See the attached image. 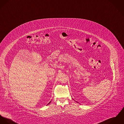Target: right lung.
Here are the masks:
<instances>
[{"label":"right lung","mask_w":124,"mask_h":124,"mask_svg":"<svg viewBox=\"0 0 124 124\" xmlns=\"http://www.w3.org/2000/svg\"><path fill=\"white\" fill-rule=\"evenodd\" d=\"M51 102V101H50V102H49V103H48V104H47V105H48V104H50V102Z\"/></svg>","instance_id":"obj_1"}]
</instances>
